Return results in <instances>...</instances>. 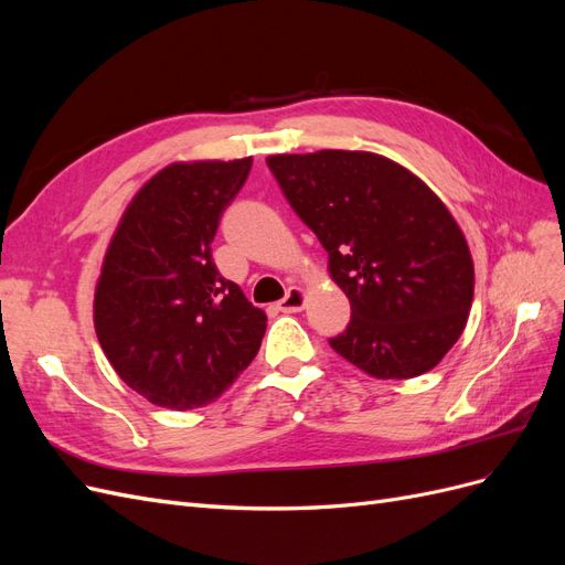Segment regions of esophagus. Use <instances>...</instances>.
<instances>
[{
    "mask_svg": "<svg viewBox=\"0 0 565 565\" xmlns=\"http://www.w3.org/2000/svg\"><path fill=\"white\" fill-rule=\"evenodd\" d=\"M303 306H306V292H303V289L301 287H289L278 309L282 313H299V311H303Z\"/></svg>",
    "mask_w": 565,
    "mask_h": 565,
    "instance_id": "34e87169",
    "label": "esophagus"
}]
</instances>
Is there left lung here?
I'll return each instance as SVG.
<instances>
[{
	"label": "left lung",
	"instance_id": "obj_1",
	"mask_svg": "<svg viewBox=\"0 0 565 565\" xmlns=\"http://www.w3.org/2000/svg\"><path fill=\"white\" fill-rule=\"evenodd\" d=\"M266 164L351 301V322L330 347L377 380L436 367L473 299L471 252L440 198L377 152L318 150Z\"/></svg>",
	"mask_w": 565,
	"mask_h": 565
}]
</instances>
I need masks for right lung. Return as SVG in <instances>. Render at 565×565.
<instances>
[{"label": "right lung", "mask_w": 565, "mask_h": 565, "mask_svg": "<svg viewBox=\"0 0 565 565\" xmlns=\"http://www.w3.org/2000/svg\"><path fill=\"white\" fill-rule=\"evenodd\" d=\"M252 169L243 160L174 162L119 218L94 295V328L129 388L152 405L216 401L254 361L266 313L212 262L224 210Z\"/></svg>", "instance_id": "right-lung-1"}]
</instances>
